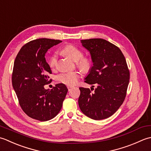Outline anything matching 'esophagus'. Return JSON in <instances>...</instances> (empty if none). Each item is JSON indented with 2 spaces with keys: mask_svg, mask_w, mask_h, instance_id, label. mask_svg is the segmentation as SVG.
Instances as JSON below:
<instances>
[{
  "mask_svg": "<svg viewBox=\"0 0 151 151\" xmlns=\"http://www.w3.org/2000/svg\"><path fill=\"white\" fill-rule=\"evenodd\" d=\"M72 86H68L67 87V88H68V91H70V90H71V88H72Z\"/></svg>",
  "mask_w": 151,
  "mask_h": 151,
  "instance_id": "obj_1",
  "label": "esophagus"
}]
</instances>
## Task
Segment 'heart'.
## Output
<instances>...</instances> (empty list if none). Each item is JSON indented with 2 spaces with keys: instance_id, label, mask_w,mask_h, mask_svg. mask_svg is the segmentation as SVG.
<instances>
[{
  "instance_id": "obj_1",
  "label": "heart",
  "mask_w": 151,
  "mask_h": 151,
  "mask_svg": "<svg viewBox=\"0 0 151 151\" xmlns=\"http://www.w3.org/2000/svg\"><path fill=\"white\" fill-rule=\"evenodd\" d=\"M61 53L64 56L68 57L70 59L77 62L78 66L82 71L87 72L91 70L92 67V62L90 58L87 57H82L83 52L76 46L69 44L66 45L62 50ZM57 57L55 55H53L49 60V65L51 68H53L56 65ZM79 73L76 72H64L58 76V80L63 83L67 85H75L79 78Z\"/></svg>"
}]
</instances>
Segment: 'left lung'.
Here are the masks:
<instances>
[{"label":"left lung","mask_w":151,"mask_h":151,"mask_svg":"<svg viewBox=\"0 0 151 151\" xmlns=\"http://www.w3.org/2000/svg\"><path fill=\"white\" fill-rule=\"evenodd\" d=\"M90 52L93 65L85 82L96 84L89 88L80 87L79 108L94 120L107 119L118 110L124 101L130 79V72L121 50L106 40L93 38L81 40Z\"/></svg>","instance_id":"1"}]
</instances>
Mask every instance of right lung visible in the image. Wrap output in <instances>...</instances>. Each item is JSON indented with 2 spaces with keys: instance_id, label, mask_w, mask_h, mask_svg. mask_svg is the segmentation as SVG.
I'll return each instance as SVG.
<instances>
[{
  "instance_id": "add662e5",
  "label": "right lung",
  "mask_w": 151,
  "mask_h": 151,
  "mask_svg": "<svg viewBox=\"0 0 151 151\" xmlns=\"http://www.w3.org/2000/svg\"><path fill=\"white\" fill-rule=\"evenodd\" d=\"M62 41L39 38L24 45L17 55L12 73V85L19 105L30 117L40 121L54 118L63 106L68 88L63 83L51 90L44 85L51 81V73L45 55L49 49Z\"/></svg>"
}]
</instances>
